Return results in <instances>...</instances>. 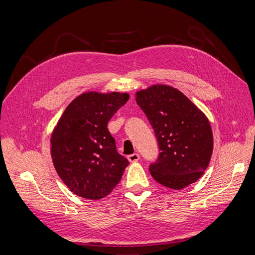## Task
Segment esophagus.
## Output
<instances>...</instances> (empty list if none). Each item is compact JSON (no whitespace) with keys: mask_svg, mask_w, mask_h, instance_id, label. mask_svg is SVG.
<instances>
[{"mask_svg":"<svg viewBox=\"0 0 255 255\" xmlns=\"http://www.w3.org/2000/svg\"><path fill=\"white\" fill-rule=\"evenodd\" d=\"M128 159L130 161V163H135V161L139 159V154H138V153L130 154V155L128 156Z\"/></svg>","mask_w":255,"mask_h":255,"instance_id":"1","label":"esophagus"}]
</instances>
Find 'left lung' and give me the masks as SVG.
Instances as JSON below:
<instances>
[{
	"label": "left lung",
	"mask_w": 255,
	"mask_h": 255,
	"mask_svg": "<svg viewBox=\"0 0 255 255\" xmlns=\"http://www.w3.org/2000/svg\"><path fill=\"white\" fill-rule=\"evenodd\" d=\"M135 98L158 141V159L149 168L153 179L175 190L197 182L210 165L214 148L205 114L169 85H152L138 90Z\"/></svg>",
	"instance_id": "1"
}]
</instances>
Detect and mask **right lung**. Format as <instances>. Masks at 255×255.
Listing matches in <instances>:
<instances>
[{"label":"right lung","instance_id":"right-lung-1","mask_svg":"<svg viewBox=\"0 0 255 255\" xmlns=\"http://www.w3.org/2000/svg\"><path fill=\"white\" fill-rule=\"evenodd\" d=\"M128 99L127 92H84L66 107L54 128L53 165L76 196L100 200L119 184L129 163L117 152L107 123Z\"/></svg>","mask_w":255,"mask_h":255}]
</instances>
